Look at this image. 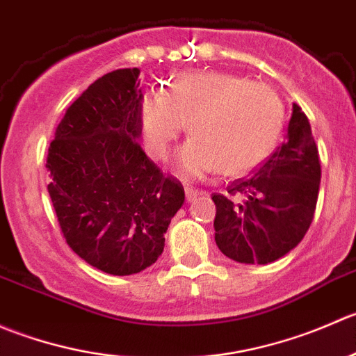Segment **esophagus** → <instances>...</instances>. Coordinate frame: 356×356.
<instances>
[{"label":"esophagus","instance_id":"1","mask_svg":"<svg viewBox=\"0 0 356 356\" xmlns=\"http://www.w3.org/2000/svg\"><path fill=\"white\" fill-rule=\"evenodd\" d=\"M185 195H186V200H193L195 199L197 195H199V190H195V188H192V186H186L185 188Z\"/></svg>","mask_w":356,"mask_h":356}]
</instances>
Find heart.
I'll return each mask as SVG.
<instances>
[{
    "label": "heart",
    "mask_w": 356,
    "mask_h": 356,
    "mask_svg": "<svg viewBox=\"0 0 356 356\" xmlns=\"http://www.w3.org/2000/svg\"><path fill=\"white\" fill-rule=\"evenodd\" d=\"M143 145L166 159L185 131L193 136L177 154L183 177L220 170L235 177L254 170L277 149L286 107L273 88L227 72H188L173 77L164 93H147L140 104Z\"/></svg>",
    "instance_id": "b5f03b06"
}]
</instances>
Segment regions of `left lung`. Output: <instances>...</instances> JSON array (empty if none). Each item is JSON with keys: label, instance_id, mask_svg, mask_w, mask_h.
Returning <instances> with one entry per match:
<instances>
[{"label": "left lung", "instance_id": "obj_1", "mask_svg": "<svg viewBox=\"0 0 356 356\" xmlns=\"http://www.w3.org/2000/svg\"><path fill=\"white\" fill-rule=\"evenodd\" d=\"M318 149L308 118L293 104L286 142L252 173L214 193V241L237 263L268 265L302 241L320 188Z\"/></svg>", "mask_w": 356, "mask_h": 356}]
</instances>
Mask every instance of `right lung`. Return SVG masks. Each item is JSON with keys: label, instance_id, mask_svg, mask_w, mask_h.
I'll use <instances>...</instances> for the list:
<instances>
[{"label": "right lung", "instance_id": "add662e5", "mask_svg": "<svg viewBox=\"0 0 356 356\" xmlns=\"http://www.w3.org/2000/svg\"><path fill=\"white\" fill-rule=\"evenodd\" d=\"M140 70L98 77L67 108L48 149L47 168L67 244L111 275L149 268L164 251V234L185 202L177 178L166 177L136 140Z\"/></svg>", "mask_w": 356, "mask_h": 356}]
</instances>
